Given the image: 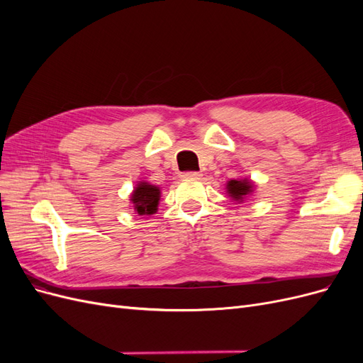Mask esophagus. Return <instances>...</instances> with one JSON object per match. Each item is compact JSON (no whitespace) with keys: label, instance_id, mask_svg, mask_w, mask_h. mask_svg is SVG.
<instances>
[{"label":"esophagus","instance_id":"34e87169","mask_svg":"<svg viewBox=\"0 0 363 363\" xmlns=\"http://www.w3.org/2000/svg\"><path fill=\"white\" fill-rule=\"evenodd\" d=\"M203 174L201 172H184L183 174V179L186 180H201Z\"/></svg>","mask_w":363,"mask_h":363}]
</instances>
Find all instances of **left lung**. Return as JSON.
<instances>
[{"instance_id":"left-lung-1","label":"left lung","mask_w":363,"mask_h":363,"mask_svg":"<svg viewBox=\"0 0 363 363\" xmlns=\"http://www.w3.org/2000/svg\"><path fill=\"white\" fill-rule=\"evenodd\" d=\"M256 184L251 179L242 177V179H232L225 184V192L230 196V200L244 203L248 196L255 192Z\"/></svg>"}]
</instances>
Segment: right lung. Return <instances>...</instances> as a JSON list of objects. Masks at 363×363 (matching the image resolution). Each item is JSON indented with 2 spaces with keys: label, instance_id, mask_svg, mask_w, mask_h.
<instances>
[{
  "label": "right lung",
  "instance_id": "add662e5",
  "mask_svg": "<svg viewBox=\"0 0 363 363\" xmlns=\"http://www.w3.org/2000/svg\"><path fill=\"white\" fill-rule=\"evenodd\" d=\"M160 188L150 182L139 180L133 192L130 194V203L133 204L138 215H155L157 212L160 201Z\"/></svg>",
  "mask_w": 363,
  "mask_h": 363
}]
</instances>
